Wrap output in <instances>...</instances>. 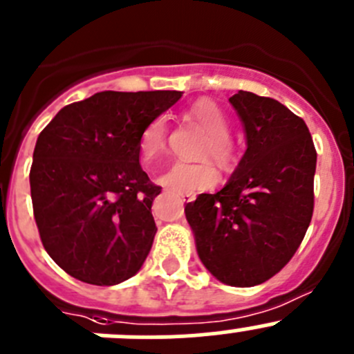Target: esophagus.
<instances>
[{"label": "esophagus", "mask_w": 354, "mask_h": 354, "mask_svg": "<svg viewBox=\"0 0 354 354\" xmlns=\"http://www.w3.org/2000/svg\"><path fill=\"white\" fill-rule=\"evenodd\" d=\"M181 197V201L183 202H192V201H195V192H180V194H178Z\"/></svg>", "instance_id": "34e87169"}]
</instances>
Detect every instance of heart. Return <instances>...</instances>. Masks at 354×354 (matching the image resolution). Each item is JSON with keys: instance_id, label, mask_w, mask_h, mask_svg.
Here are the masks:
<instances>
[{"instance_id": "b5f03b06", "label": "heart", "mask_w": 354, "mask_h": 354, "mask_svg": "<svg viewBox=\"0 0 354 354\" xmlns=\"http://www.w3.org/2000/svg\"><path fill=\"white\" fill-rule=\"evenodd\" d=\"M188 115L204 129L202 156H211L219 166H232L236 160L239 150L230 131V121L226 112L216 102L202 98L195 102ZM166 149V121L157 118L142 131L138 140V150L143 160L157 159ZM218 181V173L209 162H176L160 176V183L174 192H195L212 187Z\"/></svg>"}]
</instances>
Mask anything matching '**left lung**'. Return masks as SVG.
Returning a JSON list of instances; mask_svg holds the SVG:
<instances>
[{
  "label": "left lung",
  "mask_w": 354,
  "mask_h": 354,
  "mask_svg": "<svg viewBox=\"0 0 354 354\" xmlns=\"http://www.w3.org/2000/svg\"><path fill=\"white\" fill-rule=\"evenodd\" d=\"M245 152L225 187L185 205L198 257L214 279L252 287L280 272L313 216L317 150L306 122L273 98H230Z\"/></svg>",
  "instance_id": "left-lung-1"
}]
</instances>
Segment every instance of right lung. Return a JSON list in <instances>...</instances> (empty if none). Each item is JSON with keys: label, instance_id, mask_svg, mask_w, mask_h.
Returning <instances> with one entry per match:
<instances>
[{"label": "right lung", "instance_id": "add662e5", "mask_svg": "<svg viewBox=\"0 0 354 354\" xmlns=\"http://www.w3.org/2000/svg\"><path fill=\"white\" fill-rule=\"evenodd\" d=\"M181 91H100L62 109L37 136L30 197L41 242L74 279L118 286L145 263L160 187L140 166L143 129Z\"/></svg>", "mask_w": 354, "mask_h": 354}]
</instances>
